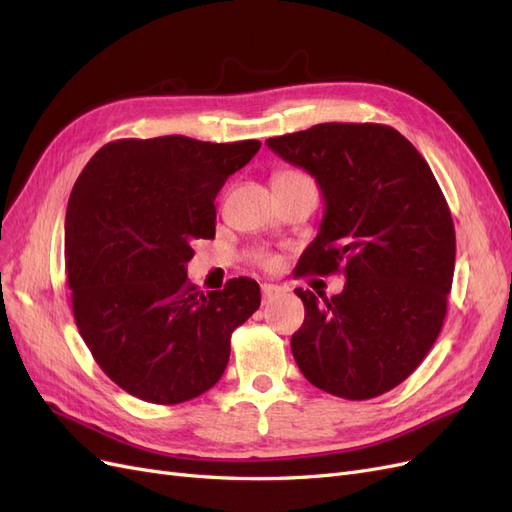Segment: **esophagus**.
<instances>
[{"mask_svg":"<svg viewBox=\"0 0 512 512\" xmlns=\"http://www.w3.org/2000/svg\"><path fill=\"white\" fill-rule=\"evenodd\" d=\"M282 294V288L275 286V284H265L262 286V303H269L273 301L275 297H280Z\"/></svg>","mask_w":512,"mask_h":512,"instance_id":"obj_1","label":"esophagus"}]
</instances>
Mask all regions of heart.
Listing matches in <instances>:
<instances>
[{
    "label": "heart",
    "mask_w": 512,
    "mask_h": 512,
    "mask_svg": "<svg viewBox=\"0 0 512 512\" xmlns=\"http://www.w3.org/2000/svg\"><path fill=\"white\" fill-rule=\"evenodd\" d=\"M299 177H305V175L297 173V170H280V173H277L273 179H299ZM258 262H260V267L273 271V269H277V265H280V258L273 254H262V256H258Z\"/></svg>",
    "instance_id": "b5f03b06"
}]
</instances>
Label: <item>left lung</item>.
<instances>
[{
    "label": "left lung",
    "instance_id": "8db88e82",
    "mask_svg": "<svg viewBox=\"0 0 512 512\" xmlns=\"http://www.w3.org/2000/svg\"><path fill=\"white\" fill-rule=\"evenodd\" d=\"M269 149L324 196L318 237L294 275L344 273L327 299L297 288L305 320L290 348L303 376L344 399L404 382L436 342L455 271L451 209L425 158L382 123H318Z\"/></svg>",
    "mask_w": 512,
    "mask_h": 512
}]
</instances>
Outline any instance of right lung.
<instances>
[{
  "mask_svg": "<svg viewBox=\"0 0 512 512\" xmlns=\"http://www.w3.org/2000/svg\"><path fill=\"white\" fill-rule=\"evenodd\" d=\"M260 141L121 138L76 179L66 211V277L76 327L104 374L149 404H181L224 374L230 335L260 307L235 277L200 292L196 239L215 237L213 200Z\"/></svg>",
  "mask_w": 512,
  "mask_h": 512,
  "instance_id": "right-lung-1",
  "label": "right lung"
}]
</instances>
